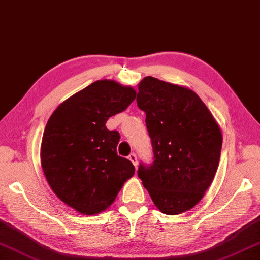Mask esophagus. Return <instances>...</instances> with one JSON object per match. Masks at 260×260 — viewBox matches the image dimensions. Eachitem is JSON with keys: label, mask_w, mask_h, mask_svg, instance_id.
<instances>
[{"label": "esophagus", "mask_w": 260, "mask_h": 260, "mask_svg": "<svg viewBox=\"0 0 260 260\" xmlns=\"http://www.w3.org/2000/svg\"><path fill=\"white\" fill-rule=\"evenodd\" d=\"M128 159L132 161V164H133L135 167L137 166V156H136L135 153H131L128 155Z\"/></svg>", "instance_id": "34e87169"}]
</instances>
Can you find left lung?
Here are the masks:
<instances>
[{
	"instance_id": "obj_1",
	"label": "left lung",
	"mask_w": 260,
	"mask_h": 260,
	"mask_svg": "<svg viewBox=\"0 0 260 260\" xmlns=\"http://www.w3.org/2000/svg\"><path fill=\"white\" fill-rule=\"evenodd\" d=\"M137 106L146 114L153 162L137 176L159 210L180 214L194 207L214 179L220 162V127L194 91L146 76Z\"/></svg>"
}]
</instances>
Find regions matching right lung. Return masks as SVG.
Listing matches in <instances>:
<instances>
[{
    "instance_id": "right-lung-1",
    "label": "right lung",
    "mask_w": 260,
    "mask_h": 260,
    "mask_svg": "<svg viewBox=\"0 0 260 260\" xmlns=\"http://www.w3.org/2000/svg\"><path fill=\"white\" fill-rule=\"evenodd\" d=\"M131 86L95 81L60 104L45 127L40 159L48 184L60 201L93 215L113 204L133 164L117 154L120 135L106 121L135 99Z\"/></svg>"
}]
</instances>
